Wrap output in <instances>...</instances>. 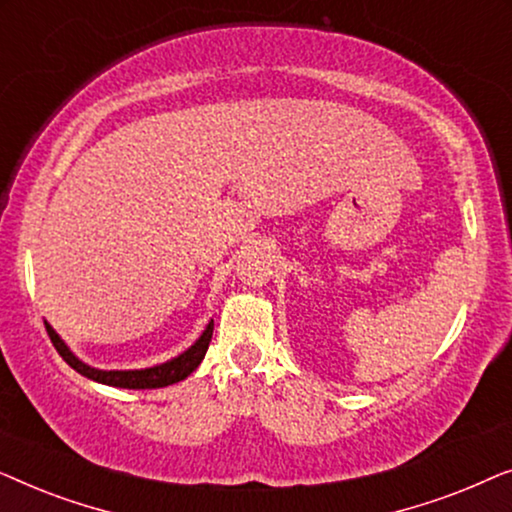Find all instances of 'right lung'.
<instances>
[{"mask_svg": "<svg viewBox=\"0 0 512 512\" xmlns=\"http://www.w3.org/2000/svg\"><path fill=\"white\" fill-rule=\"evenodd\" d=\"M46 331L51 335V342L55 345V349H58L62 359H65L76 373L88 377V380L109 384V387H121V389H160V387H170V384L186 380V377L200 366V361L205 359L207 354L209 340H212L214 319L209 321L200 338L195 340L186 352H181L179 356H174V359L165 363H158V366L153 368H139V370H102V368L88 366V363H83L79 356L67 347V342L55 333V328L48 324V321H46Z\"/></svg>", "mask_w": 512, "mask_h": 512, "instance_id": "right-lung-1", "label": "right lung"}]
</instances>
